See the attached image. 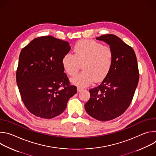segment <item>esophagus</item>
Segmentation results:
<instances>
[{
  "mask_svg": "<svg viewBox=\"0 0 156 156\" xmlns=\"http://www.w3.org/2000/svg\"><path fill=\"white\" fill-rule=\"evenodd\" d=\"M83 90H84V89H83V87H81L78 86V87H77V91H78V93H80V92L82 91Z\"/></svg>",
  "mask_w": 156,
  "mask_h": 156,
  "instance_id": "obj_1",
  "label": "esophagus"
}]
</instances>
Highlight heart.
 Returning <instances> with one entry per match:
<instances>
[{
	"label": "heart",
	"instance_id": "1",
	"mask_svg": "<svg viewBox=\"0 0 156 156\" xmlns=\"http://www.w3.org/2000/svg\"><path fill=\"white\" fill-rule=\"evenodd\" d=\"M74 52L63 56L62 65L66 73L73 76L83 65V72L72 79L75 84L83 87L94 81H101L112 69L114 52L108 46L94 40H81L75 44Z\"/></svg>",
	"mask_w": 156,
	"mask_h": 156
}]
</instances>
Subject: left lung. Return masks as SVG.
I'll list each match as a JSON object with an SVG mask.
<instances>
[{
    "instance_id": "1",
    "label": "left lung",
    "mask_w": 156,
    "mask_h": 156,
    "mask_svg": "<svg viewBox=\"0 0 156 156\" xmlns=\"http://www.w3.org/2000/svg\"><path fill=\"white\" fill-rule=\"evenodd\" d=\"M96 39L107 43L114 52L113 65L107 76L97 87L90 90V99L85 104L86 112L100 121H108L122 114L129 106L139 81L135 52L114 34Z\"/></svg>"
}]
</instances>
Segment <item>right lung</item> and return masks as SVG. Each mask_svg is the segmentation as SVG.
I'll return each instance as SVG.
<instances>
[{
    "instance_id": "add662e5",
    "label": "right lung",
    "mask_w": 156,
    "mask_h": 156,
    "mask_svg": "<svg viewBox=\"0 0 156 156\" xmlns=\"http://www.w3.org/2000/svg\"><path fill=\"white\" fill-rule=\"evenodd\" d=\"M70 49L68 42L51 36L36 37L22 49L16 83L23 102L34 115L46 119L57 117L77 93L62 65L63 56Z\"/></svg>"
}]
</instances>
